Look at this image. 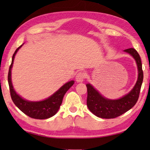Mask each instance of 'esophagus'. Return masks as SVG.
Masks as SVG:
<instances>
[{"instance_id":"esophagus-1","label":"esophagus","mask_w":150,"mask_h":150,"mask_svg":"<svg viewBox=\"0 0 150 150\" xmlns=\"http://www.w3.org/2000/svg\"><path fill=\"white\" fill-rule=\"evenodd\" d=\"M85 78V73L84 72H79L76 75V81L80 83L84 81Z\"/></svg>"}]
</instances>
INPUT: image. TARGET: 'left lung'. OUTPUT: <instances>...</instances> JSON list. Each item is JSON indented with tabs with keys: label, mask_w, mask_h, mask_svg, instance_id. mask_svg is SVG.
Segmentation results:
<instances>
[{
	"label": "left lung",
	"mask_w": 150,
	"mask_h": 150,
	"mask_svg": "<svg viewBox=\"0 0 150 150\" xmlns=\"http://www.w3.org/2000/svg\"><path fill=\"white\" fill-rule=\"evenodd\" d=\"M124 52L135 59L138 69V80L130 93L119 99L110 100L103 96L91 84L86 85L88 108L91 112L99 118L109 119L118 117L132 108L138 100L144 79L140 56L134 48H128Z\"/></svg>",
	"instance_id": "left-lung-1"
}]
</instances>
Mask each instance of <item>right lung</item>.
<instances>
[{"instance_id":"add662e5","label":"right lung","mask_w":150,"mask_h":150,"mask_svg":"<svg viewBox=\"0 0 150 150\" xmlns=\"http://www.w3.org/2000/svg\"><path fill=\"white\" fill-rule=\"evenodd\" d=\"M22 45L18 47L15 51L14 54L12 55L11 65L9 67L8 81L11 98L14 105L22 112L30 116V118L40 119V120L49 118L57 113L62 103L63 96L66 92L69 89V88L74 84V81H71L65 83L59 90L44 100L32 102V101H28L22 98L21 96L18 95L14 89L11 81V69L12 65H13L15 55L20 48L22 46Z\"/></svg>"}]
</instances>
